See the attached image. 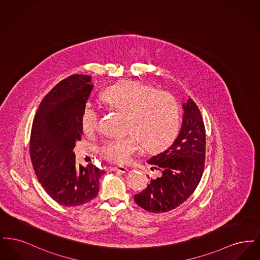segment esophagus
Returning <instances> with one entry per match:
<instances>
[{"label":"esophagus","mask_w":260,"mask_h":260,"mask_svg":"<svg viewBox=\"0 0 260 260\" xmlns=\"http://www.w3.org/2000/svg\"><path fill=\"white\" fill-rule=\"evenodd\" d=\"M112 171L121 173H125L128 172L127 168H125V167H115V168H113V169H112Z\"/></svg>","instance_id":"1"}]
</instances>
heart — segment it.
Wrapping results in <instances>:
<instances>
[{
  "instance_id": "b5f03b06",
  "label": "heart",
  "mask_w": 260,
  "mask_h": 260,
  "mask_svg": "<svg viewBox=\"0 0 260 260\" xmlns=\"http://www.w3.org/2000/svg\"><path fill=\"white\" fill-rule=\"evenodd\" d=\"M103 103L125 114L124 129L134 136L108 138L99 147L106 160L124 164L139 148L158 150L168 146L179 128V106L173 95L157 91L147 84L124 81L104 89L100 95ZM98 108L87 103L82 113V126L91 133L99 124Z\"/></svg>"
}]
</instances>
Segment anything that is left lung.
<instances>
[{"mask_svg": "<svg viewBox=\"0 0 260 260\" xmlns=\"http://www.w3.org/2000/svg\"><path fill=\"white\" fill-rule=\"evenodd\" d=\"M182 124L173 144L147 162L161 175L151 178L147 187L135 195L136 204L150 212H165L184 203L201 180L206 154L205 125L191 99L182 103Z\"/></svg>", "mask_w": 260, "mask_h": 260, "instance_id": "8db88e82", "label": "left lung"}]
</instances>
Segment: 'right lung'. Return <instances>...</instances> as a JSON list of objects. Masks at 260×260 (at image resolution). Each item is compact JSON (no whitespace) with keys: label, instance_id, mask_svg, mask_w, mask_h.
<instances>
[{"label":"right lung","instance_id":"obj_1","mask_svg":"<svg viewBox=\"0 0 260 260\" xmlns=\"http://www.w3.org/2000/svg\"><path fill=\"white\" fill-rule=\"evenodd\" d=\"M87 75H72L42 100L30 138V157L40 183L65 207L82 206L96 197L105 173L89 164H76L73 152L84 133L82 113L93 85Z\"/></svg>","mask_w":260,"mask_h":260}]
</instances>
